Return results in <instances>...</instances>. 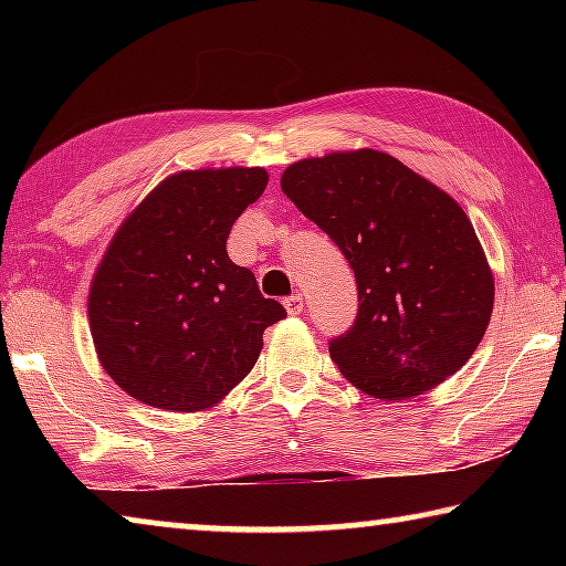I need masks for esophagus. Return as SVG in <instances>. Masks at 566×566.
Listing matches in <instances>:
<instances>
[{"instance_id": "1", "label": "esophagus", "mask_w": 566, "mask_h": 566, "mask_svg": "<svg viewBox=\"0 0 566 566\" xmlns=\"http://www.w3.org/2000/svg\"><path fill=\"white\" fill-rule=\"evenodd\" d=\"M284 306H286V312L292 314V317H296V314H302V306H304V302H302V294H292V296H286V300H284Z\"/></svg>"}]
</instances>
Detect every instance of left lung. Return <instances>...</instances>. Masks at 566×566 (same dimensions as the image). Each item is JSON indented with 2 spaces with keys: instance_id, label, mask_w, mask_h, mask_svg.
I'll list each match as a JSON object with an SVG mask.
<instances>
[{
  "instance_id": "obj_1",
  "label": "left lung",
  "mask_w": 566,
  "mask_h": 566,
  "mask_svg": "<svg viewBox=\"0 0 566 566\" xmlns=\"http://www.w3.org/2000/svg\"><path fill=\"white\" fill-rule=\"evenodd\" d=\"M282 191L339 247L357 280V317L329 339L354 387L395 401L464 367L492 317L494 276L447 191L377 149L296 161Z\"/></svg>"
}]
</instances>
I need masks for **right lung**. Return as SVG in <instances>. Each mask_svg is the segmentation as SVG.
<instances>
[{
  "instance_id": "add662e5",
  "label": "right lung",
  "mask_w": 566,
  "mask_h": 566,
  "mask_svg": "<svg viewBox=\"0 0 566 566\" xmlns=\"http://www.w3.org/2000/svg\"><path fill=\"white\" fill-rule=\"evenodd\" d=\"M260 167L179 171L114 234L90 290V327L107 375L149 407L217 405L286 317L227 254L237 217L266 189Z\"/></svg>"
}]
</instances>
